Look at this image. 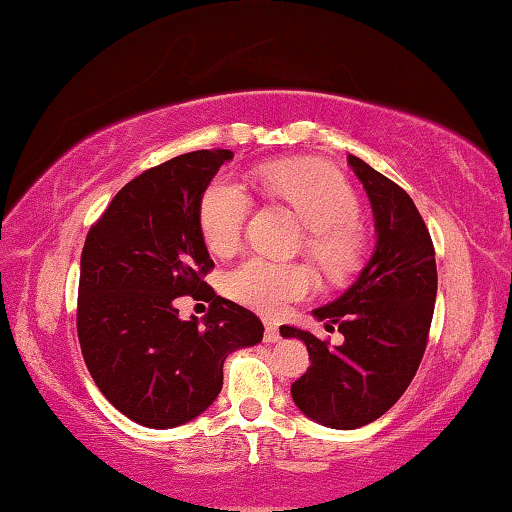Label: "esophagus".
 <instances>
[{"label":"esophagus","mask_w":512,"mask_h":512,"mask_svg":"<svg viewBox=\"0 0 512 512\" xmlns=\"http://www.w3.org/2000/svg\"><path fill=\"white\" fill-rule=\"evenodd\" d=\"M263 340H265V342H270V345H274V342H279V340H281L279 326H276V324H272V322H267V324H265V333H263Z\"/></svg>","instance_id":"obj_1"}]
</instances>
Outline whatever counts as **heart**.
<instances>
[{
    "instance_id": "obj_1",
    "label": "heart",
    "mask_w": 512,
    "mask_h": 512,
    "mask_svg": "<svg viewBox=\"0 0 512 512\" xmlns=\"http://www.w3.org/2000/svg\"><path fill=\"white\" fill-rule=\"evenodd\" d=\"M263 186L295 211L308 226L306 249L326 274L342 276L360 258V201L354 188L331 167L320 163H272L261 170ZM251 197L233 177L220 174L201 195L199 229L208 249L229 254L245 231ZM313 279L304 265L249 258L224 279V290L258 313L276 315L311 292Z\"/></svg>"
}]
</instances>
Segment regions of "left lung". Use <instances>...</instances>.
<instances>
[{"label":"left lung","mask_w":512,"mask_h":512,"mask_svg":"<svg viewBox=\"0 0 512 512\" xmlns=\"http://www.w3.org/2000/svg\"><path fill=\"white\" fill-rule=\"evenodd\" d=\"M370 197L376 229L374 254L345 295L313 315L338 326L340 347L313 333L281 326L283 338L304 340L311 358L292 383V399L313 422L358 429L390 410L422 363L433 320L438 270L429 229L404 188L374 167L347 156Z\"/></svg>","instance_id":"left-lung-1"}]
</instances>
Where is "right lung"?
Listing matches in <instances>:
<instances>
[{
    "instance_id": "1",
    "label": "right lung",
    "mask_w": 512,
    "mask_h": 512,
    "mask_svg": "<svg viewBox=\"0 0 512 512\" xmlns=\"http://www.w3.org/2000/svg\"><path fill=\"white\" fill-rule=\"evenodd\" d=\"M229 149H199L129 181L90 226L81 251L77 331L83 360L111 404L149 429L186 424L222 390L231 351L263 340V322L217 297L199 229L201 195ZM211 300L202 326L176 297Z\"/></svg>"
}]
</instances>
